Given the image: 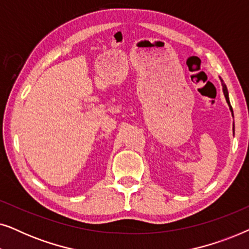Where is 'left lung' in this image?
Segmentation results:
<instances>
[{"instance_id": "8db88e82", "label": "left lung", "mask_w": 249, "mask_h": 249, "mask_svg": "<svg viewBox=\"0 0 249 249\" xmlns=\"http://www.w3.org/2000/svg\"><path fill=\"white\" fill-rule=\"evenodd\" d=\"M221 81H222V86H223V94H224V97H226V101H227L228 105H229V108H230V111H231V114H232V117H233V111H232V107H231V105H230V101H229V94H228L227 86H226V85L223 84V80H222V79H221ZM233 134H234V125H233Z\"/></svg>"}]
</instances>
